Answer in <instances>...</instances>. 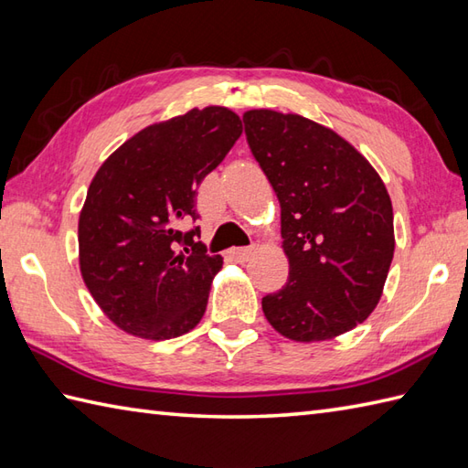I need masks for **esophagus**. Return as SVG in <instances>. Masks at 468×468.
<instances>
[{
    "instance_id": "obj_1",
    "label": "esophagus",
    "mask_w": 468,
    "mask_h": 468,
    "mask_svg": "<svg viewBox=\"0 0 468 468\" xmlns=\"http://www.w3.org/2000/svg\"><path fill=\"white\" fill-rule=\"evenodd\" d=\"M255 253V247H235V250H229V257L237 263H245L251 260V255Z\"/></svg>"
}]
</instances>
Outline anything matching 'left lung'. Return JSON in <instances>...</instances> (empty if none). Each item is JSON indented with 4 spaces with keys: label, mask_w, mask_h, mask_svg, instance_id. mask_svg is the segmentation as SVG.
Instances as JSON below:
<instances>
[{
    "label": "left lung",
    "mask_w": 468,
    "mask_h": 468,
    "mask_svg": "<svg viewBox=\"0 0 468 468\" xmlns=\"http://www.w3.org/2000/svg\"><path fill=\"white\" fill-rule=\"evenodd\" d=\"M245 136L282 207L290 277L263 297L275 332L324 342L374 312L394 257L392 201L374 166L332 128L247 111Z\"/></svg>",
    "instance_id": "obj_1"
}]
</instances>
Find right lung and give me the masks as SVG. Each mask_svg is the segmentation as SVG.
<instances>
[{
	"label": "right lung",
	"instance_id": "add662e5",
	"mask_svg": "<svg viewBox=\"0 0 468 468\" xmlns=\"http://www.w3.org/2000/svg\"><path fill=\"white\" fill-rule=\"evenodd\" d=\"M225 106L193 108L143 128L94 175L78 221L82 280L104 315L144 340H171L201 322L221 255H207L197 186L241 136Z\"/></svg>",
	"mask_w": 468,
	"mask_h": 468
}]
</instances>
